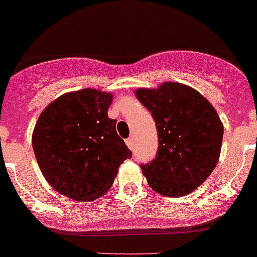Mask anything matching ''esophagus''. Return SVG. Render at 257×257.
<instances>
[{"label":"esophagus","instance_id":"1","mask_svg":"<svg viewBox=\"0 0 257 257\" xmlns=\"http://www.w3.org/2000/svg\"><path fill=\"white\" fill-rule=\"evenodd\" d=\"M126 144H127V147L130 148V149H134V139L133 138L126 139Z\"/></svg>","mask_w":257,"mask_h":257}]
</instances>
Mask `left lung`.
<instances>
[{"label": "left lung", "instance_id": "obj_1", "mask_svg": "<svg viewBox=\"0 0 257 257\" xmlns=\"http://www.w3.org/2000/svg\"><path fill=\"white\" fill-rule=\"evenodd\" d=\"M136 98L152 113L158 131L157 155L140 166L148 183L164 196L190 194L219 159L224 128L218 113L199 91L180 82L138 89Z\"/></svg>", "mask_w": 257, "mask_h": 257}]
</instances>
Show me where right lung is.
Instances as JSON below:
<instances>
[{"label": "right lung", "mask_w": 257, "mask_h": 257, "mask_svg": "<svg viewBox=\"0 0 257 257\" xmlns=\"http://www.w3.org/2000/svg\"><path fill=\"white\" fill-rule=\"evenodd\" d=\"M112 95L95 89L67 93L51 103L33 131V150L56 191L91 201L109 190L118 167L133 157L108 117Z\"/></svg>", "instance_id": "right-lung-1"}]
</instances>
